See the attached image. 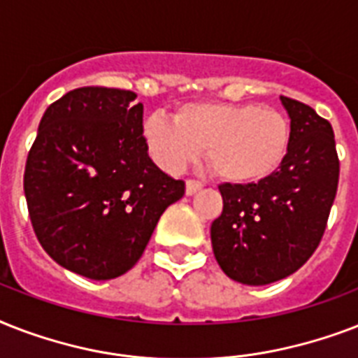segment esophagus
I'll return each mask as SVG.
<instances>
[{"label":"esophagus","mask_w":358,"mask_h":358,"mask_svg":"<svg viewBox=\"0 0 358 358\" xmlns=\"http://www.w3.org/2000/svg\"><path fill=\"white\" fill-rule=\"evenodd\" d=\"M202 189V184L199 180H187L185 182V195H195L196 191Z\"/></svg>","instance_id":"34e87169"}]
</instances>
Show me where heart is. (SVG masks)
Masks as SVG:
<instances>
[{"instance_id":"obj_1","label":"heart","mask_w":358,"mask_h":358,"mask_svg":"<svg viewBox=\"0 0 358 358\" xmlns=\"http://www.w3.org/2000/svg\"><path fill=\"white\" fill-rule=\"evenodd\" d=\"M143 134L154 159L169 173H180L204 150L213 173L232 184L269 178L292 148L288 117L258 103H185L173 122L146 119Z\"/></svg>"}]
</instances>
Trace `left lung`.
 Listing matches in <instances>:
<instances>
[{
    "instance_id": "8db88e82",
    "label": "left lung",
    "mask_w": 358,
    "mask_h": 358,
    "mask_svg": "<svg viewBox=\"0 0 358 358\" xmlns=\"http://www.w3.org/2000/svg\"><path fill=\"white\" fill-rule=\"evenodd\" d=\"M280 102L292 122L286 162L258 184L219 185L223 213L210 230L224 275L249 286L277 282L314 255L338 189L333 126L306 103Z\"/></svg>"
}]
</instances>
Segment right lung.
I'll return each instance as SVG.
<instances>
[{
  "instance_id": "obj_1",
  "label": "right lung",
  "mask_w": 358,
  "mask_h": 358,
  "mask_svg": "<svg viewBox=\"0 0 358 358\" xmlns=\"http://www.w3.org/2000/svg\"><path fill=\"white\" fill-rule=\"evenodd\" d=\"M135 98L108 87L66 92L42 115L25 163V201L42 249L92 280L129 271L185 191L148 156Z\"/></svg>"
}]
</instances>
